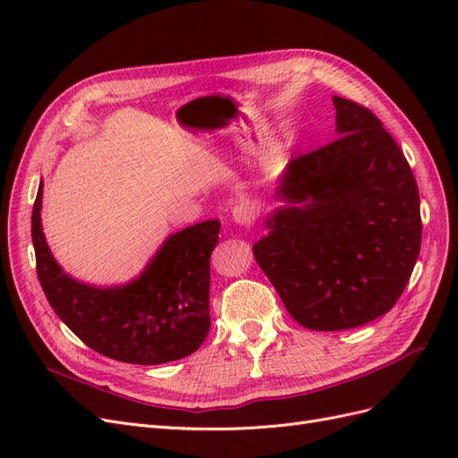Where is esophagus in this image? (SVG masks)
I'll use <instances>...</instances> for the list:
<instances>
[{"label": "esophagus", "mask_w": 458, "mask_h": 458, "mask_svg": "<svg viewBox=\"0 0 458 458\" xmlns=\"http://www.w3.org/2000/svg\"><path fill=\"white\" fill-rule=\"evenodd\" d=\"M252 219H254V208L250 204H248V202L234 204V208H233V221H234V224L241 225V227H246V225L252 224Z\"/></svg>", "instance_id": "1"}]
</instances>
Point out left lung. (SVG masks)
<instances>
[{"label": "left lung", "mask_w": 458, "mask_h": 458, "mask_svg": "<svg viewBox=\"0 0 458 458\" xmlns=\"http://www.w3.org/2000/svg\"><path fill=\"white\" fill-rule=\"evenodd\" d=\"M332 103L338 140L290 160L252 246L288 313L325 332L390 311L422 241L419 187L394 137L369 108Z\"/></svg>", "instance_id": "left-lung-1"}]
</instances>
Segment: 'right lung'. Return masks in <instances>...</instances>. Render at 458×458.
Returning a JSON list of instances; mask_svg holds the SVG:
<instances>
[{"label": "right lung", "instance_id": "1", "mask_svg": "<svg viewBox=\"0 0 458 458\" xmlns=\"http://www.w3.org/2000/svg\"><path fill=\"white\" fill-rule=\"evenodd\" d=\"M44 182L32 210L38 279L61 321L110 359L162 365L197 352L210 330V254L219 219L172 233L145 269L123 284L76 281L53 258L41 227Z\"/></svg>", "mask_w": 458, "mask_h": 458}]
</instances>
